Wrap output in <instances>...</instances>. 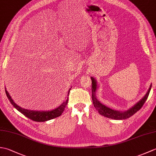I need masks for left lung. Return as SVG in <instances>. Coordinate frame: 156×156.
Wrapping results in <instances>:
<instances>
[{
  "mask_svg": "<svg viewBox=\"0 0 156 156\" xmlns=\"http://www.w3.org/2000/svg\"><path fill=\"white\" fill-rule=\"evenodd\" d=\"M92 80V102H93V105L95 108L98 111V113L104 116L105 117L110 118L112 119H115V120H123V119H128L131 117L132 115H133L135 112H137L140 109L143 107L145 102L146 101L147 97L150 94V92L151 88V84L150 85V88H149L147 93L145 94L144 97L142 98L140 101H138L136 104H135L133 107L130 108L127 111H116L114 109H112L109 108L104 104H102L101 102L99 101L97 96H96V92H97V88L98 85L97 84V82L94 78V77H90Z\"/></svg>",
  "mask_w": 156,
  "mask_h": 156,
  "instance_id": "left-lung-1",
  "label": "left lung"
}]
</instances>
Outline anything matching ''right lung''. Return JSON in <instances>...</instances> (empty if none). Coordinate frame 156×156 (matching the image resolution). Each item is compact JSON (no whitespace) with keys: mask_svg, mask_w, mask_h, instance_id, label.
<instances>
[{"mask_svg":"<svg viewBox=\"0 0 156 156\" xmlns=\"http://www.w3.org/2000/svg\"><path fill=\"white\" fill-rule=\"evenodd\" d=\"M70 89L71 88H69V90L68 92V97L66 98V100L63 102L58 108H55V109H53V110H51V111H46L28 110V109H25L19 107V106L16 105L14 102V101L12 100L8 91L6 90V87H5V92L10 102H11V103L13 105V107H14L18 111L21 112L23 115H25V117H27V118L30 119L34 121L44 122V121L51 120V119H53L58 117H59V116L62 114V112H64V109L66 108V106L68 104V95H69Z\"/></svg>","mask_w":156,"mask_h":156,"instance_id":"obj_1","label":"right lung"}]
</instances>
